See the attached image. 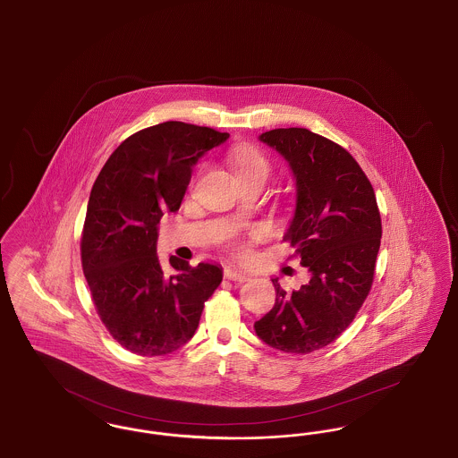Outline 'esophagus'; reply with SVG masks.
I'll return each instance as SVG.
<instances>
[{"label": "esophagus", "instance_id": "esophagus-1", "mask_svg": "<svg viewBox=\"0 0 458 458\" xmlns=\"http://www.w3.org/2000/svg\"><path fill=\"white\" fill-rule=\"evenodd\" d=\"M225 278L226 280H232V282H237V284H243V282H247V275L245 273H242L239 269H235V267H225Z\"/></svg>", "mask_w": 458, "mask_h": 458}]
</instances>
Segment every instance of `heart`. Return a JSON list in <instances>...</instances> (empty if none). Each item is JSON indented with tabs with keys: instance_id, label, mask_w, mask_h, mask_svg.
I'll return each mask as SVG.
<instances>
[{
	"instance_id": "b5f03b06",
	"label": "heart",
	"mask_w": 458,
	"mask_h": 458,
	"mask_svg": "<svg viewBox=\"0 0 458 458\" xmlns=\"http://www.w3.org/2000/svg\"><path fill=\"white\" fill-rule=\"evenodd\" d=\"M230 161H232L235 172L239 174V178L245 176V174H262L264 176H267V174H269V161H267V157L258 148H254V146L242 144V146L233 148L230 151ZM252 237L256 239L258 232H254ZM245 250L247 249L243 245H240L239 249H237L239 254H245Z\"/></svg>"
}]
</instances>
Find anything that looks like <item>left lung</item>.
Here are the masks:
<instances>
[{
  "label": "left lung",
  "mask_w": 458,
  "mask_h": 458,
  "mask_svg": "<svg viewBox=\"0 0 458 458\" xmlns=\"http://www.w3.org/2000/svg\"><path fill=\"white\" fill-rule=\"evenodd\" d=\"M259 139L284 156L295 176L297 206L284 240L310 280L286 292L273 278L276 302L254 327L269 347L302 355L335 342L368 299L381 216L369 178L336 142L295 127Z\"/></svg>",
  "instance_id": "left-lung-1"
}]
</instances>
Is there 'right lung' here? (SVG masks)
<instances>
[{"instance_id": "right-lung-1", "label": "right lung", "mask_w": 458, "mask_h": 458, "mask_svg": "<svg viewBox=\"0 0 458 458\" xmlns=\"http://www.w3.org/2000/svg\"><path fill=\"white\" fill-rule=\"evenodd\" d=\"M230 135L183 122L135 131L98 174L81 239L82 269L109 335L137 355H166L196 333L223 271L156 254L157 223L178 211L197 159Z\"/></svg>"}]
</instances>
